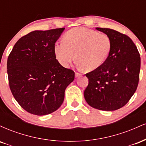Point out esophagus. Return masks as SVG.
<instances>
[{"label": "esophagus", "instance_id": "1", "mask_svg": "<svg viewBox=\"0 0 146 146\" xmlns=\"http://www.w3.org/2000/svg\"><path fill=\"white\" fill-rule=\"evenodd\" d=\"M81 74H80V73H78V72H76V73H75V77H76V78H78V77H80V76H81Z\"/></svg>", "mask_w": 146, "mask_h": 146}]
</instances>
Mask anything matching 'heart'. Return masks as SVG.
<instances>
[{
    "instance_id": "1",
    "label": "heart",
    "mask_w": 146,
    "mask_h": 146,
    "mask_svg": "<svg viewBox=\"0 0 146 146\" xmlns=\"http://www.w3.org/2000/svg\"><path fill=\"white\" fill-rule=\"evenodd\" d=\"M111 48L112 40L109 36L95 30L78 27L65 33L64 42L56 43L55 53L64 67L69 66L76 56L79 66L91 71L104 63Z\"/></svg>"
}]
</instances>
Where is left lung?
Listing matches in <instances>:
<instances>
[{
	"label": "left lung",
	"instance_id": "left-lung-1",
	"mask_svg": "<svg viewBox=\"0 0 146 146\" xmlns=\"http://www.w3.org/2000/svg\"><path fill=\"white\" fill-rule=\"evenodd\" d=\"M112 40V48L101 66L86 73L88 84L84 92L87 103L102 110H115L128 103L139 80L141 58L136 45L126 35L97 27Z\"/></svg>",
	"mask_w": 146,
	"mask_h": 146
}]
</instances>
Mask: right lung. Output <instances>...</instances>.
<instances>
[{
	"label": "right lung",
	"mask_w": 146,
	"mask_h": 146,
	"mask_svg": "<svg viewBox=\"0 0 146 146\" xmlns=\"http://www.w3.org/2000/svg\"><path fill=\"white\" fill-rule=\"evenodd\" d=\"M64 28L31 31L20 38L7 59L10 90L23 109L36 115L56 111L75 78L56 60L55 43Z\"/></svg>",
	"instance_id": "1"
}]
</instances>
